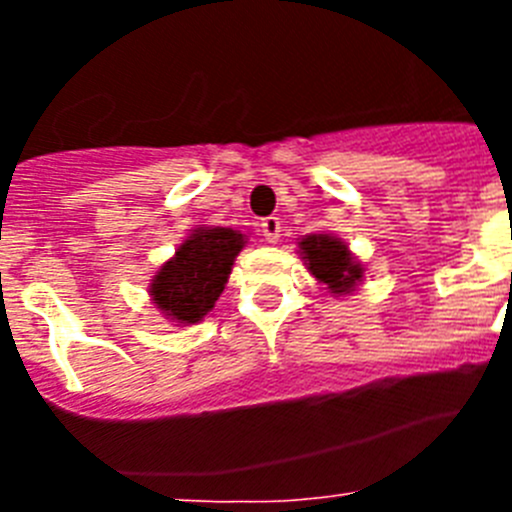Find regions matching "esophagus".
<instances>
[{
	"label": "esophagus",
	"instance_id": "1",
	"mask_svg": "<svg viewBox=\"0 0 512 512\" xmlns=\"http://www.w3.org/2000/svg\"><path fill=\"white\" fill-rule=\"evenodd\" d=\"M261 233L269 243H277L282 238V220L279 217H264V223H261Z\"/></svg>",
	"mask_w": 512,
	"mask_h": 512
}]
</instances>
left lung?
<instances>
[{
	"label": "left lung",
	"instance_id": "8db88e82",
	"mask_svg": "<svg viewBox=\"0 0 512 512\" xmlns=\"http://www.w3.org/2000/svg\"><path fill=\"white\" fill-rule=\"evenodd\" d=\"M297 246H300L297 253L305 261L307 271L320 284H325V289L333 297L354 295L356 289L364 284V264L351 253L348 243H343L333 233L302 235Z\"/></svg>",
	"mask_w": 512,
	"mask_h": 512
}]
</instances>
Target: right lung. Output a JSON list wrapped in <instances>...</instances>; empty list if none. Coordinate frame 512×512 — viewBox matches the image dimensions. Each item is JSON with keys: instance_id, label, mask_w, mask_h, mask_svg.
I'll return each instance as SVG.
<instances>
[{"instance_id": "add662e5", "label": "right lung", "mask_w": 512, "mask_h": 512, "mask_svg": "<svg viewBox=\"0 0 512 512\" xmlns=\"http://www.w3.org/2000/svg\"><path fill=\"white\" fill-rule=\"evenodd\" d=\"M246 243L248 235L241 230L223 225L194 228L151 277L148 295L156 310L169 323H200L223 295L235 256Z\"/></svg>"}]
</instances>
